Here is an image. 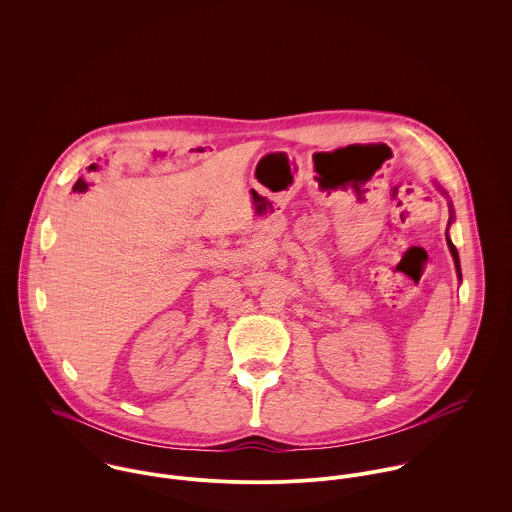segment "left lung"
<instances>
[{
	"instance_id": "1",
	"label": "left lung",
	"mask_w": 512,
	"mask_h": 512,
	"mask_svg": "<svg viewBox=\"0 0 512 512\" xmlns=\"http://www.w3.org/2000/svg\"><path fill=\"white\" fill-rule=\"evenodd\" d=\"M445 238H447V246H449V250H451V256H453V260H455V268H457V276L461 278V268H459V256H457V250H455V246H453V242L449 240V236H447V232H445Z\"/></svg>"
}]
</instances>
